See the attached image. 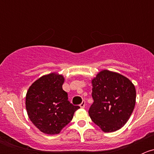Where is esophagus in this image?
Listing matches in <instances>:
<instances>
[{
	"instance_id": "34e87169",
	"label": "esophagus",
	"mask_w": 154,
	"mask_h": 154,
	"mask_svg": "<svg viewBox=\"0 0 154 154\" xmlns=\"http://www.w3.org/2000/svg\"><path fill=\"white\" fill-rule=\"evenodd\" d=\"M85 104H86V102H85V100H83V102L80 104V108H85Z\"/></svg>"
}]
</instances>
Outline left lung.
<instances>
[{"mask_svg":"<svg viewBox=\"0 0 154 154\" xmlns=\"http://www.w3.org/2000/svg\"><path fill=\"white\" fill-rule=\"evenodd\" d=\"M94 103L88 110L91 121L105 133L122 128L132 115L136 91L128 78L103 70L91 80Z\"/></svg>","mask_w":154,"mask_h":154,"instance_id":"8db88e82","label":"left lung"}]
</instances>
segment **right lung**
Here are the masks:
<instances>
[{
  "label": "right lung",
  "instance_id": "1",
  "mask_svg": "<svg viewBox=\"0 0 154 154\" xmlns=\"http://www.w3.org/2000/svg\"><path fill=\"white\" fill-rule=\"evenodd\" d=\"M64 81L62 74H46L35 80L26 94L29 120L45 134H59L80 108L68 100L67 92L63 89Z\"/></svg>",
  "mask_w": 154,
  "mask_h": 154
}]
</instances>
